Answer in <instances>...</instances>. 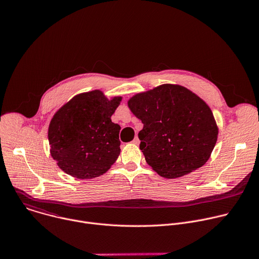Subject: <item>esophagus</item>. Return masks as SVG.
Returning <instances> with one entry per match:
<instances>
[{
    "mask_svg": "<svg viewBox=\"0 0 259 259\" xmlns=\"http://www.w3.org/2000/svg\"><path fill=\"white\" fill-rule=\"evenodd\" d=\"M132 142H133L134 144H138V143H139V138H138L137 136H135V137H134V139L132 140Z\"/></svg>",
    "mask_w": 259,
    "mask_h": 259,
    "instance_id": "34e87169",
    "label": "esophagus"
}]
</instances>
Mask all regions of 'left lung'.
Segmentation results:
<instances>
[{
    "instance_id": "left-lung-1",
    "label": "left lung",
    "mask_w": 259,
    "mask_h": 259,
    "mask_svg": "<svg viewBox=\"0 0 259 259\" xmlns=\"http://www.w3.org/2000/svg\"><path fill=\"white\" fill-rule=\"evenodd\" d=\"M143 128L139 147L146 163L165 178L202 167L214 149L218 128L210 107L195 93L165 84L128 101Z\"/></svg>"
}]
</instances>
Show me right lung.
Listing matches in <instances>:
<instances>
[{
    "mask_svg": "<svg viewBox=\"0 0 259 259\" xmlns=\"http://www.w3.org/2000/svg\"><path fill=\"white\" fill-rule=\"evenodd\" d=\"M122 97L108 100L101 91L70 99L50 122V153L58 167L79 179L105 173L118 159L121 127L110 120Z\"/></svg>",
    "mask_w": 259,
    "mask_h": 259,
    "instance_id": "add662e5",
    "label": "right lung"
}]
</instances>
